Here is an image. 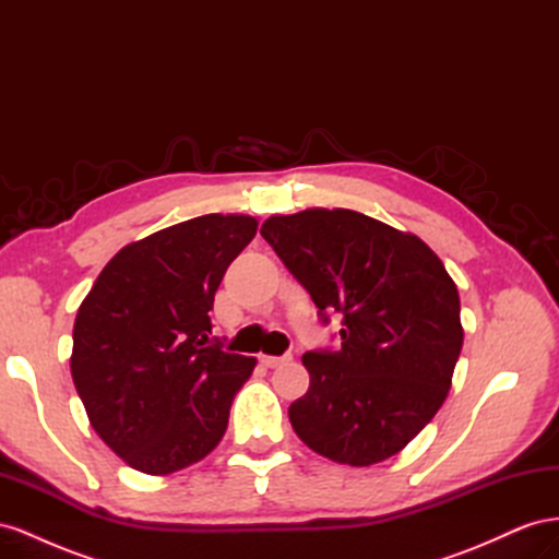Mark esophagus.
I'll use <instances>...</instances> for the list:
<instances>
[{
    "mask_svg": "<svg viewBox=\"0 0 559 559\" xmlns=\"http://www.w3.org/2000/svg\"><path fill=\"white\" fill-rule=\"evenodd\" d=\"M259 361H261L265 368H277V366H282V364H286V361H292V357H270V354H261Z\"/></svg>",
    "mask_w": 559,
    "mask_h": 559,
    "instance_id": "1",
    "label": "esophagus"
}]
</instances>
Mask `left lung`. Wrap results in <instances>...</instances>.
I'll use <instances>...</instances> for the list:
<instances>
[{
    "label": "left lung",
    "mask_w": 559,
    "mask_h": 559,
    "mask_svg": "<svg viewBox=\"0 0 559 559\" xmlns=\"http://www.w3.org/2000/svg\"><path fill=\"white\" fill-rule=\"evenodd\" d=\"M319 314H343L341 349L306 352L298 438L331 462L370 466L408 445L441 408L464 329L443 261L417 235L352 210L275 214L261 226Z\"/></svg>",
    "instance_id": "1"
}]
</instances>
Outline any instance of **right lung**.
Returning a JSON list of instances; mask_svg holds the SVG:
<instances>
[{
	"label": "right lung",
	"mask_w": 559,
	"mask_h": 559,
	"mask_svg": "<svg viewBox=\"0 0 559 559\" xmlns=\"http://www.w3.org/2000/svg\"><path fill=\"white\" fill-rule=\"evenodd\" d=\"M247 214H205L126 245L74 321L72 378L97 436L134 471L167 476L222 441L257 359L210 345L214 294L253 240Z\"/></svg>",
	"instance_id": "obj_1"
}]
</instances>
